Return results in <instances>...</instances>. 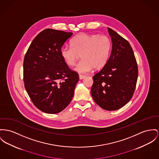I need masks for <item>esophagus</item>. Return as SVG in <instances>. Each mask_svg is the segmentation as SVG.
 Here are the masks:
<instances>
[{"label":"esophagus","instance_id":"obj_1","mask_svg":"<svg viewBox=\"0 0 159 159\" xmlns=\"http://www.w3.org/2000/svg\"><path fill=\"white\" fill-rule=\"evenodd\" d=\"M85 77V75H79V78H80V80H83V79H84Z\"/></svg>","mask_w":159,"mask_h":159}]
</instances>
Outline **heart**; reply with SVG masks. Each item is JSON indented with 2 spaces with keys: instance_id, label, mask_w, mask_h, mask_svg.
<instances>
[{
  "instance_id": "b5f03b06",
  "label": "heart",
  "mask_w": 159,
  "mask_h": 159,
  "mask_svg": "<svg viewBox=\"0 0 159 159\" xmlns=\"http://www.w3.org/2000/svg\"><path fill=\"white\" fill-rule=\"evenodd\" d=\"M72 46H63L61 55L69 66H74L81 55L82 60L75 70L85 74L93 68L100 69L107 63L111 51V42L107 35L81 34L72 39Z\"/></svg>"
}]
</instances>
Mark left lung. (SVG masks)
I'll list each match as a JSON object with an SVG mask.
<instances>
[{"mask_svg": "<svg viewBox=\"0 0 159 159\" xmlns=\"http://www.w3.org/2000/svg\"><path fill=\"white\" fill-rule=\"evenodd\" d=\"M112 50L106 66L93 76L91 94L103 109L116 110L127 104L134 94L138 76L137 61L129 42L108 28Z\"/></svg>", "mask_w": 159, "mask_h": 159, "instance_id": "obj_1", "label": "left lung"}]
</instances>
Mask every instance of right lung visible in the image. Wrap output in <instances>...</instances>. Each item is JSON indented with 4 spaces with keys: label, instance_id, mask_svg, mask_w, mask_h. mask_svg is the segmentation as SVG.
Returning a JSON list of instances; mask_svg holds the SVG:
<instances>
[{
    "label": "right lung",
    "instance_id": "1",
    "mask_svg": "<svg viewBox=\"0 0 159 159\" xmlns=\"http://www.w3.org/2000/svg\"><path fill=\"white\" fill-rule=\"evenodd\" d=\"M72 35L46 29L33 40L25 55V87L34 106L44 113L61 112L73 98L79 75L64 63L60 52Z\"/></svg>",
    "mask_w": 159,
    "mask_h": 159
}]
</instances>
